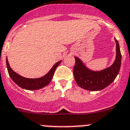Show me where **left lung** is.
Listing matches in <instances>:
<instances>
[{"mask_svg":"<svg viewBox=\"0 0 130 130\" xmlns=\"http://www.w3.org/2000/svg\"><path fill=\"white\" fill-rule=\"evenodd\" d=\"M116 42V58L109 67L100 71H93L83 64L80 58L75 57L73 75L77 84L81 88L90 91L101 90L112 83L119 74L121 66L122 55L119 42Z\"/></svg>","mask_w":130,"mask_h":130,"instance_id":"1","label":"left lung"}]
</instances>
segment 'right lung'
Masks as SVG:
<instances>
[{
    "instance_id": "1",
    "label": "right lung",
    "mask_w": 130,
    "mask_h": 130,
    "mask_svg": "<svg viewBox=\"0 0 130 130\" xmlns=\"http://www.w3.org/2000/svg\"><path fill=\"white\" fill-rule=\"evenodd\" d=\"M61 62L62 60L57 62L53 66L52 68L49 71V72L47 74H45L44 76L40 78H36V79H30V78L24 77L18 74L11 68L7 58L6 66L9 75H10L11 79L13 80L15 83L17 84L21 88L25 89V90H34L46 87L48 84L51 82L55 70L58 67V65L61 63Z\"/></svg>"
}]
</instances>
